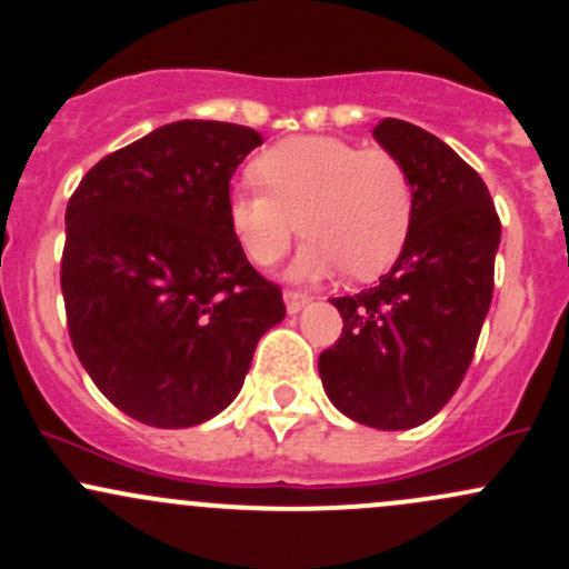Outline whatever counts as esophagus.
Listing matches in <instances>:
<instances>
[{"label": "esophagus", "mask_w": 569, "mask_h": 569, "mask_svg": "<svg viewBox=\"0 0 569 569\" xmlns=\"http://www.w3.org/2000/svg\"><path fill=\"white\" fill-rule=\"evenodd\" d=\"M283 300H286V310H289V313H300L305 305L310 302V295H305V291L286 289L283 291Z\"/></svg>", "instance_id": "1"}]
</instances>
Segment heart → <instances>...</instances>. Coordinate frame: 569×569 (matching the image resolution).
Returning <instances> with one entry per match:
<instances>
[{"label": "heart", "instance_id": "b5f03b06", "mask_svg": "<svg viewBox=\"0 0 569 569\" xmlns=\"http://www.w3.org/2000/svg\"><path fill=\"white\" fill-rule=\"evenodd\" d=\"M261 184L229 196V223L250 261L272 267L295 237L308 234L291 274L321 278L346 267L376 278L409 239L415 190L406 166L387 149H362L335 136H295L256 160Z\"/></svg>", "mask_w": 569, "mask_h": 569}]
</instances>
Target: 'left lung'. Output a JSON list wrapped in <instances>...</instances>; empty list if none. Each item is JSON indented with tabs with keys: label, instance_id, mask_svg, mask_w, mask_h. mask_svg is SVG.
I'll return each instance as SVG.
<instances>
[{
	"label": "left lung",
	"instance_id": "left-lung-1",
	"mask_svg": "<svg viewBox=\"0 0 569 569\" xmlns=\"http://www.w3.org/2000/svg\"><path fill=\"white\" fill-rule=\"evenodd\" d=\"M373 139L409 171L415 218L390 272L332 300L343 332L321 351L319 373L346 417L406 430L439 415L469 370L493 297L501 223L482 177L433 133L381 119Z\"/></svg>",
	"mask_w": 569,
	"mask_h": 569
}]
</instances>
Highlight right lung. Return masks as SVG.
Returning a JSON list of instances; mask_svg holds the SVG:
<instances>
[{
	"instance_id": "add662e5",
	"label": "right lung",
	"mask_w": 569,
	"mask_h": 569,
	"mask_svg": "<svg viewBox=\"0 0 569 569\" xmlns=\"http://www.w3.org/2000/svg\"><path fill=\"white\" fill-rule=\"evenodd\" d=\"M256 147L253 128L182 119L106 154L70 196V340L94 387L143 426L220 415L283 321V295L244 259L226 209Z\"/></svg>"
}]
</instances>
